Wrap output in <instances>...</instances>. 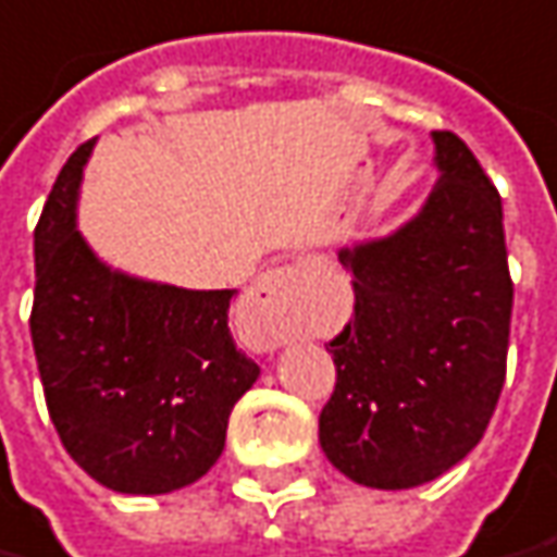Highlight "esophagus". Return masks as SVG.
I'll return each mask as SVG.
<instances>
[{"instance_id": "obj_1", "label": "esophagus", "mask_w": 557, "mask_h": 557, "mask_svg": "<svg viewBox=\"0 0 557 557\" xmlns=\"http://www.w3.org/2000/svg\"><path fill=\"white\" fill-rule=\"evenodd\" d=\"M310 277H313V265L271 268V271H265L262 277L252 283L250 310L252 313H262V317H274L295 292L305 289Z\"/></svg>"}]
</instances>
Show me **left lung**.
Wrapping results in <instances>:
<instances>
[{
    "mask_svg": "<svg viewBox=\"0 0 557 557\" xmlns=\"http://www.w3.org/2000/svg\"><path fill=\"white\" fill-rule=\"evenodd\" d=\"M434 189L386 238L341 247L356 313L332 344L322 453L368 488L437 480L482 441L507 376L512 280L495 184L453 132H431Z\"/></svg>",
    "mask_w": 557,
    "mask_h": 557,
    "instance_id": "8db88e82",
    "label": "left lung"
}]
</instances>
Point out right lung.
<instances>
[{
  "label": "right lung",
  "instance_id": "1",
  "mask_svg": "<svg viewBox=\"0 0 557 557\" xmlns=\"http://www.w3.org/2000/svg\"><path fill=\"white\" fill-rule=\"evenodd\" d=\"M92 144L62 165L35 225V361L65 453L111 492L169 495L216 465L259 364L228 332L235 289L132 277L92 252L77 232Z\"/></svg>",
  "mask_w": 557,
  "mask_h": 557
}]
</instances>
